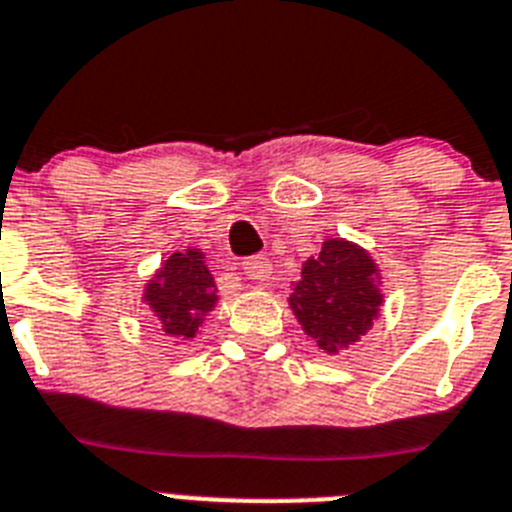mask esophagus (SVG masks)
<instances>
[{"instance_id": "esophagus-1", "label": "esophagus", "mask_w": 512, "mask_h": 512, "mask_svg": "<svg viewBox=\"0 0 512 512\" xmlns=\"http://www.w3.org/2000/svg\"><path fill=\"white\" fill-rule=\"evenodd\" d=\"M242 270L252 281H265L270 276V260L263 255H252L242 263Z\"/></svg>"}]
</instances>
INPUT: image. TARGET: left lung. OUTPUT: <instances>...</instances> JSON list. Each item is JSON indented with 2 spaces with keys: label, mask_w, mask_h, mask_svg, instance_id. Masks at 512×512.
Wrapping results in <instances>:
<instances>
[{
  "label": "left lung",
  "mask_w": 512,
  "mask_h": 512,
  "mask_svg": "<svg viewBox=\"0 0 512 512\" xmlns=\"http://www.w3.org/2000/svg\"><path fill=\"white\" fill-rule=\"evenodd\" d=\"M289 302L304 333L333 354L359 341L377 315L382 296L375 265L364 249L328 239L320 255L302 265V281L294 283Z\"/></svg>",
  "instance_id": "8db88e82"
}]
</instances>
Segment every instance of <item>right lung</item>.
I'll return each mask as SVG.
<instances>
[{"label": "right lung", "mask_w": 512, "mask_h": 512, "mask_svg": "<svg viewBox=\"0 0 512 512\" xmlns=\"http://www.w3.org/2000/svg\"><path fill=\"white\" fill-rule=\"evenodd\" d=\"M145 302L158 315L163 333L182 341L195 338L203 315L216 304L213 276L205 268L203 252H174L145 291Z\"/></svg>", "instance_id": "1"}]
</instances>
